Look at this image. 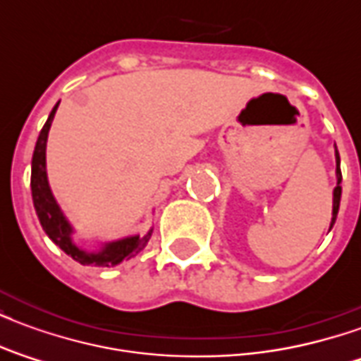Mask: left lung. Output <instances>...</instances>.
I'll use <instances>...</instances> for the list:
<instances>
[{"label":"left lung","instance_id":"left-lung-1","mask_svg":"<svg viewBox=\"0 0 361 361\" xmlns=\"http://www.w3.org/2000/svg\"><path fill=\"white\" fill-rule=\"evenodd\" d=\"M342 173H341V157H338V150H336V188H334L333 193V220H331V228H333L334 220H336V214H338V207H341V195H342Z\"/></svg>","mask_w":361,"mask_h":361}]
</instances>
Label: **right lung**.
Returning <instances> with one entry per match:
<instances>
[{
	"instance_id": "1",
	"label": "right lung",
	"mask_w": 361,
	"mask_h": 361,
	"mask_svg": "<svg viewBox=\"0 0 361 361\" xmlns=\"http://www.w3.org/2000/svg\"><path fill=\"white\" fill-rule=\"evenodd\" d=\"M59 102L56 108L50 111L48 121L44 123L42 131L38 135L36 141L35 154H32V173H30V189H32V203H35L36 214L42 224L44 232L48 234L51 242L59 245L66 251L67 255H71L75 261H79L81 265H92V267H114L119 265L121 261L135 257L139 251L145 250V245L149 243L150 235H152V228L145 235H131V238H123L118 242L104 243L100 251H85L77 247L71 240L73 228L67 222L63 212L56 203V199L51 195L50 183H48V176H46V141H48V131H50L51 119L56 116Z\"/></svg>"
}]
</instances>
